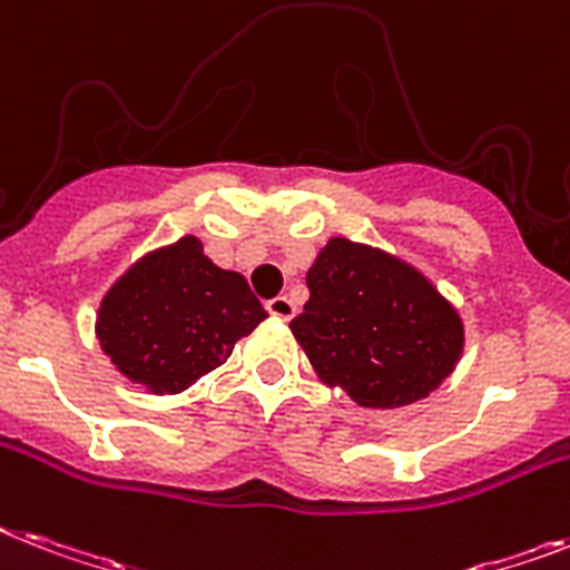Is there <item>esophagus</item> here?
Masks as SVG:
<instances>
[{"label": "esophagus", "mask_w": 570, "mask_h": 570, "mask_svg": "<svg viewBox=\"0 0 570 570\" xmlns=\"http://www.w3.org/2000/svg\"><path fill=\"white\" fill-rule=\"evenodd\" d=\"M266 309H269L275 318H284V322H289V318L295 316V304L286 298V295H277V298L266 301Z\"/></svg>", "instance_id": "1"}]
</instances>
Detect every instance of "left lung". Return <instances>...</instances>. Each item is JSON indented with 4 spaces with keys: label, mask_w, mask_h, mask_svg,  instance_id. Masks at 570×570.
<instances>
[{
    "label": "left lung",
    "mask_w": 570,
    "mask_h": 570,
    "mask_svg": "<svg viewBox=\"0 0 570 570\" xmlns=\"http://www.w3.org/2000/svg\"><path fill=\"white\" fill-rule=\"evenodd\" d=\"M289 322L318 381L365 410H397L439 390L465 345L451 301L395 254L327 239Z\"/></svg>",
    "instance_id": "8db88e82"
}]
</instances>
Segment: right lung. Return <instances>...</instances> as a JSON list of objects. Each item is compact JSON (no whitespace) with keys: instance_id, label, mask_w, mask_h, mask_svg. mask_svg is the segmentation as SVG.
Returning <instances> with one entry per match:
<instances>
[{"instance_id":"obj_1","label":"right lung","mask_w":570,"mask_h":570,"mask_svg":"<svg viewBox=\"0 0 570 570\" xmlns=\"http://www.w3.org/2000/svg\"><path fill=\"white\" fill-rule=\"evenodd\" d=\"M266 318L239 272L219 269L198 237L155 248L101 298L96 336L110 363L151 395H178L219 368Z\"/></svg>"}]
</instances>
